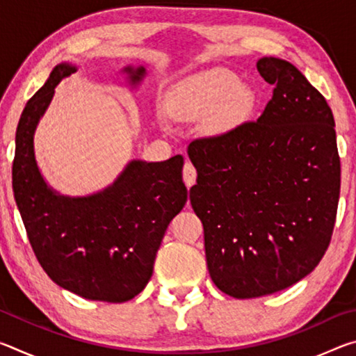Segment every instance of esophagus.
<instances>
[{
	"label": "esophagus",
	"mask_w": 356,
	"mask_h": 356,
	"mask_svg": "<svg viewBox=\"0 0 356 356\" xmlns=\"http://www.w3.org/2000/svg\"><path fill=\"white\" fill-rule=\"evenodd\" d=\"M184 182H185V185L190 186L191 185H195V182H196V168L193 166L190 161H186L185 163V166H184Z\"/></svg>",
	"instance_id": "1"
}]
</instances>
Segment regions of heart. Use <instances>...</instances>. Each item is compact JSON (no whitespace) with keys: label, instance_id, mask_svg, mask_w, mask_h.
Listing matches in <instances>:
<instances>
[{"label":"heart","instance_id":"1","mask_svg":"<svg viewBox=\"0 0 356 356\" xmlns=\"http://www.w3.org/2000/svg\"><path fill=\"white\" fill-rule=\"evenodd\" d=\"M254 95L229 72H213L184 84L174 99V113L184 120L207 118V131L227 135L248 120Z\"/></svg>","mask_w":356,"mask_h":356}]
</instances>
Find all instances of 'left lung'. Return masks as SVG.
<instances>
[{"label":"left lung","mask_w":356,"mask_h":356,"mask_svg":"<svg viewBox=\"0 0 356 356\" xmlns=\"http://www.w3.org/2000/svg\"><path fill=\"white\" fill-rule=\"evenodd\" d=\"M256 67L275 86L256 122L188 146L210 278L234 298L282 291L317 267L341 190L327 100L284 59L261 58Z\"/></svg>","instance_id":"8db88e82"}]
</instances>
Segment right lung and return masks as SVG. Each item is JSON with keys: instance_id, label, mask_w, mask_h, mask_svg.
<instances>
[{"instance_id": "obj_1", "label": "right lung", "mask_w": 356, "mask_h": 356, "mask_svg": "<svg viewBox=\"0 0 356 356\" xmlns=\"http://www.w3.org/2000/svg\"><path fill=\"white\" fill-rule=\"evenodd\" d=\"M74 72V64H58L28 100L15 134L12 188L45 273L83 298L122 303L147 286L168 225L185 206L184 156L131 160L111 185L88 196L53 190L35 161L34 134L55 88ZM122 72L131 86L146 76L143 65Z\"/></svg>"}]
</instances>
